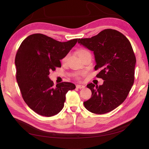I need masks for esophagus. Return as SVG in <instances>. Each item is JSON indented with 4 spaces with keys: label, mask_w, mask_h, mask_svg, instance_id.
I'll list each match as a JSON object with an SVG mask.
<instances>
[{
    "label": "esophagus",
    "mask_w": 149,
    "mask_h": 149,
    "mask_svg": "<svg viewBox=\"0 0 149 149\" xmlns=\"http://www.w3.org/2000/svg\"><path fill=\"white\" fill-rule=\"evenodd\" d=\"M76 88H78V89H82L85 88V86L84 85H81V84H77L76 85Z\"/></svg>",
    "instance_id": "esophagus-1"
}]
</instances>
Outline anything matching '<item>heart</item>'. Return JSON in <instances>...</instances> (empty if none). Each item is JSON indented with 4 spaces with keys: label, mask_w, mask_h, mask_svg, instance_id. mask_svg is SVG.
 Returning a JSON list of instances; mask_svg holds the SVG:
<instances>
[{
    "label": "heart",
    "mask_w": 149,
    "mask_h": 149,
    "mask_svg": "<svg viewBox=\"0 0 149 149\" xmlns=\"http://www.w3.org/2000/svg\"><path fill=\"white\" fill-rule=\"evenodd\" d=\"M87 52V51H86V50H84V49H81V50L79 52V53H78V54L83 53V52ZM67 58H68V55H66V56L63 58V59L62 60V61H63V62H65V61H66V60H67Z\"/></svg>",
    "instance_id": "obj_1"
}]
</instances>
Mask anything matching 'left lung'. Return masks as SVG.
<instances>
[{"label":"left lung","instance_id":"left-lung-1","mask_svg":"<svg viewBox=\"0 0 149 149\" xmlns=\"http://www.w3.org/2000/svg\"><path fill=\"white\" fill-rule=\"evenodd\" d=\"M78 42L93 52L94 69L100 70L96 76L104 80L102 85H87L92 94L84 102V107L97 114L112 111L124 101L134 84L136 59L131 44L123 33L112 29Z\"/></svg>","mask_w":149,"mask_h":149}]
</instances>
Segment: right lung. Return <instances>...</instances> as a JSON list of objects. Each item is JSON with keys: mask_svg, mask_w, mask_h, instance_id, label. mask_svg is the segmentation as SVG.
<instances>
[{"mask_svg": "<svg viewBox=\"0 0 149 149\" xmlns=\"http://www.w3.org/2000/svg\"><path fill=\"white\" fill-rule=\"evenodd\" d=\"M77 42L78 38L60 42L35 33L21 43L15 60L17 81L24 100L36 113L46 117L59 113L63 108L66 94L75 89L74 84L68 82L55 87L48 75L56 67L61 66L60 60Z\"/></svg>", "mask_w": 149, "mask_h": 149, "instance_id": "right-lung-1", "label": "right lung"}]
</instances>
